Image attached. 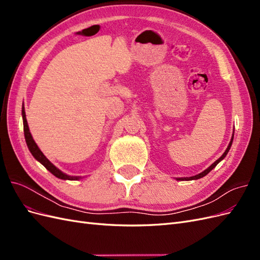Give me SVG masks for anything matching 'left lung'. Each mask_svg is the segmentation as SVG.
I'll return each instance as SVG.
<instances>
[{
    "label": "left lung",
    "instance_id": "left-lung-1",
    "mask_svg": "<svg viewBox=\"0 0 260 260\" xmlns=\"http://www.w3.org/2000/svg\"><path fill=\"white\" fill-rule=\"evenodd\" d=\"M232 141H233V137H232V139H231V141H230V144H229V146H228L226 147V149H225V152L222 154V156L221 157H220V158H218L214 164H212L211 165V166L209 167V168H207L206 170H204L203 172H201V174H199V175H196V176H193V177H190V178H179L178 180H196V179H200V178H203V177H205L207 174H208V172L210 171V170H212V169H214L216 166H217V165L219 164V161H221L223 158H224V157H225V155L228 154V152H229V149H230V147H231V145H232Z\"/></svg>",
    "mask_w": 260,
    "mask_h": 260
}]
</instances>
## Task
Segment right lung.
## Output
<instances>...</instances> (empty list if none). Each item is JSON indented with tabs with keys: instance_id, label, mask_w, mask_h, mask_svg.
I'll return each instance as SVG.
<instances>
[{
	"instance_id": "add662e5",
	"label": "right lung",
	"mask_w": 260,
	"mask_h": 260,
	"mask_svg": "<svg viewBox=\"0 0 260 260\" xmlns=\"http://www.w3.org/2000/svg\"><path fill=\"white\" fill-rule=\"evenodd\" d=\"M22 120H23V132H25V139H26V143L28 145V148L29 151L31 152V154L34 155L35 158L37 160L40 161L43 166L48 169L52 175H54L56 178L58 179H62V180H78L79 179V177H70V176H67L65 174H62V172L60 170H58L56 167L54 166V165L46 158V157L43 155V153L39 149L38 145L36 144L35 140L32 139V136H31V133L29 131V127H28V122H27V119H26V114H25V108L22 107Z\"/></svg>"
}]
</instances>
